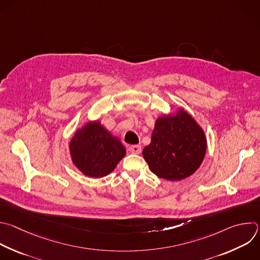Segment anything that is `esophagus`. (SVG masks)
<instances>
[{
	"mask_svg": "<svg viewBox=\"0 0 260 260\" xmlns=\"http://www.w3.org/2000/svg\"><path fill=\"white\" fill-rule=\"evenodd\" d=\"M128 151L133 154H140L142 151V148L139 145H133V146L128 147Z\"/></svg>",
	"mask_w": 260,
	"mask_h": 260,
	"instance_id": "1",
	"label": "esophagus"
}]
</instances>
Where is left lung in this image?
<instances>
[{
    "label": "left lung",
    "instance_id": "1",
    "mask_svg": "<svg viewBox=\"0 0 260 260\" xmlns=\"http://www.w3.org/2000/svg\"><path fill=\"white\" fill-rule=\"evenodd\" d=\"M207 148L204 131L184 109L157 118L151 143L143 149L144 159L158 178L181 181L201 165Z\"/></svg>",
    "mask_w": 260,
    "mask_h": 260
}]
</instances>
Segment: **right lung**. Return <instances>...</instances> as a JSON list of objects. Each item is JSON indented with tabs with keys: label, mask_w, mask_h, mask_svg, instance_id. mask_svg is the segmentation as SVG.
Segmentation results:
<instances>
[{
	"label": "right lung",
	"mask_w": 260,
	"mask_h": 260,
	"mask_svg": "<svg viewBox=\"0 0 260 260\" xmlns=\"http://www.w3.org/2000/svg\"><path fill=\"white\" fill-rule=\"evenodd\" d=\"M73 164L90 178H103L114 170L125 155V148L100 121L86 122L69 143Z\"/></svg>",
	"instance_id": "obj_1"
}]
</instances>
